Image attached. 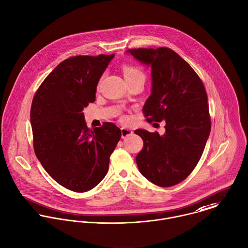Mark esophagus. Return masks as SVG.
<instances>
[{
    "label": "esophagus",
    "mask_w": 248,
    "mask_h": 248,
    "mask_svg": "<svg viewBox=\"0 0 248 248\" xmlns=\"http://www.w3.org/2000/svg\"><path fill=\"white\" fill-rule=\"evenodd\" d=\"M133 134V131L130 130V129H127V128H121V135H122V138L125 139L126 137L130 136Z\"/></svg>",
    "instance_id": "esophagus-1"
}]
</instances>
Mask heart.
Instances as JSON below:
<instances>
[{
  "label": "heart",
  "instance_id": "1",
  "mask_svg": "<svg viewBox=\"0 0 248 248\" xmlns=\"http://www.w3.org/2000/svg\"><path fill=\"white\" fill-rule=\"evenodd\" d=\"M122 70H123V73H124V76H125L126 80H129V79H132V78H135V77H140V76L144 77L143 70L136 64L124 63L122 65Z\"/></svg>",
  "mask_w": 248,
  "mask_h": 248
}]
</instances>
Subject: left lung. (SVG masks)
I'll return each mask as SVG.
<instances>
[{
  "mask_svg": "<svg viewBox=\"0 0 248 248\" xmlns=\"http://www.w3.org/2000/svg\"><path fill=\"white\" fill-rule=\"evenodd\" d=\"M151 65L152 93L143 107L149 123L165 122V133L136 130L143 148L136 161L140 173L160 186L184 181L198 164L211 132L205 86L192 67L170 48L131 49Z\"/></svg>",
  "mask_w": 248,
  "mask_h": 248,
  "instance_id": "8db88e82",
  "label": "left lung"
}]
</instances>
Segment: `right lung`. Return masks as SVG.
Returning a JSON list of instances; mask_svg holds the SVG:
<instances>
[{"mask_svg": "<svg viewBox=\"0 0 248 248\" xmlns=\"http://www.w3.org/2000/svg\"><path fill=\"white\" fill-rule=\"evenodd\" d=\"M113 55L75 56L62 62L40 84L31 108L34 153L61 186L84 192L108 170L121 138L110 122L88 129L83 109L95 101L98 82Z\"/></svg>", "mask_w": 248, "mask_h": 248, "instance_id": "add662e5", "label": "right lung"}]
</instances>
